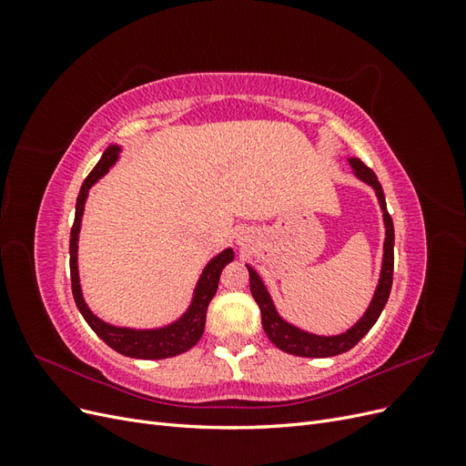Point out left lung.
I'll use <instances>...</instances> for the list:
<instances>
[{
	"label": "left lung",
	"instance_id": "left-lung-1",
	"mask_svg": "<svg viewBox=\"0 0 466 466\" xmlns=\"http://www.w3.org/2000/svg\"><path fill=\"white\" fill-rule=\"evenodd\" d=\"M348 163L351 165V171L354 175L363 180L365 185H370L375 194L380 206V211H383V221H385V245H383V264H380V276H379V284L373 293V299L368 307V311L363 313V317L351 327L350 330L336 334V336H319L305 332L298 327H293L288 320L281 319L276 311L274 301L268 293L264 281L260 276L255 272V268H248V281H250V293L255 301L260 307V315H262V327L266 336L270 338V342L288 351L291 356H299V358H332L338 354H344V351L354 348L361 338L371 330L373 324L377 322L380 311H383L387 299L390 295V286H392V268H394V228H392V219L387 211V202H385V194L383 187L377 180L375 173L368 165H363L360 159L350 157Z\"/></svg>",
	"mask_w": 466,
	"mask_h": 466
}]
</instances>
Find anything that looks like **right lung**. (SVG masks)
<instances>
[{
  "mask_svg": "<svg viewBox=\"0 0 466 466\" xmlns=\"http://www.w3.org/2000/svg\"><path fill=\"white\" fill-rule=\"evenodd\" d=\"M120 146H108L103 153L101 161L95 165L86 182L81 185L77 204H76V219L72 235H69V270H72V291L74 299L79 309L83 319L87 320L89 327L95 330V334L101 338L105 344H108L112 350H116L118 354L137 358V360H165L182 354V351L190 350L200 340L206 327V311L208 305L218 291L219 284V274L225 266L233 260V248L221 250L218 257L211 258L204 272L196 284L194 295L190 307L187 313L182 315L178 320L167 324L161 329H147V330H137V329H126V327H112V324L105 322L93 315L91 309L87 307L86 299H83L81 286H79V270H77V241H79V229H81V218L83 209H86V200L89 196V188L95 182L108 173V168L115 165L120 157Z\"/></svg>",
  "mask_w": 466,
  "mask_h": 466,
  "instance_id": "obj_1",
  "label": "right lung"
}]
</instances>
